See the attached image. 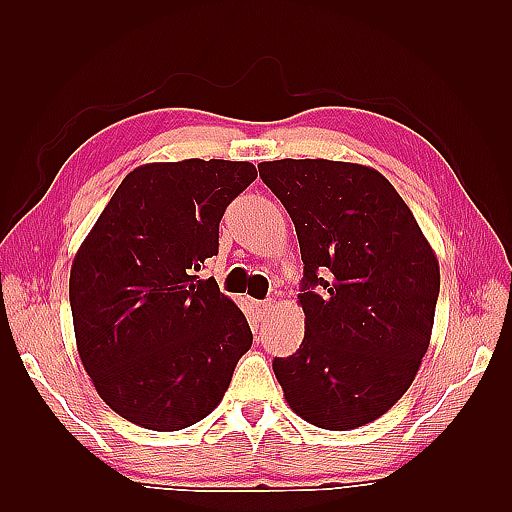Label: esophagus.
Segmentation results:
<instances>
[{"label":"esophagus","instance_id":"obj_1","mask_svg":"<svg viewBox=\"0 0 512 512\" xmlns=\"http://www.w3.org/2000/svg\"><path fill=\"white\" fill-rule=\"evenodd\" d=\"M254 309H256V314L260 316V318H265L271 309H273V303L271 301H256L254 303Z\"/></svg>","mask_w":512,"mask_h":512}]
</instances>
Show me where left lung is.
<instances>
[{
  "label": "left lung",
  "instance_id": "obj_1",
  "mask_svg": "<svg viewBox=\"0 0 512 512\" xmlns=\"http://www.w3.org/2000/svg\"><path fill=\"white\" fill-rule=\"evenodd\" d=\"M303 260L305 337L275 359L303 421L348 431L389 412L429 348L440 267L404 198L376 168L333 160L260 162Z\"/></svg>",
  "mask_w": 512,
  "mask_h": 512
}]
</instances>
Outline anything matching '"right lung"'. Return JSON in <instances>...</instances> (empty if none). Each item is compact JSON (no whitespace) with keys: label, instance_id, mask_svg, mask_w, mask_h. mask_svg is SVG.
Listing matches in <instances>:
<instances>
[{"label":"right lung","instance_id":"obj_1","mask_svg":"<svg viewBox=\"0 0 512 512\" xmlns=\"http://www.w3.org/2000/svg\"><path fill=\"white\" fill-rule=\"evenodd\" d=\"M258 177L250 162L183 160L134 168L70 269L76 348L98 395L126 421L179 431L220 404L252 331L218 282L226 207Z\"/></svg>","mask_w":512,"mask_h":512}]
</instances>
